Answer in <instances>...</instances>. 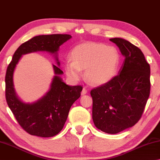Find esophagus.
I'll return each instance as SVG.
<instances>
[{
	"label": "esophagus",
	"mask_w": 160,
	"mask_h": 160,
	"mask_svg": "<svg viewBox=\"0 0 160 160\" xmlns=\"http://www.w3.org/2000/svg\"><path fill=\"white\" fill-rule=\"evenodd\" d=\"M88 93V90L86 88H83V90L82 91V95H86Z\"/></svg>",
	"instance_id": "34e87169"
}]
</instances>
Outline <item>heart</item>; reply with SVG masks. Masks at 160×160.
<instances>
[{
	"label": "heart",
	"mask_w": 160,
	"mask_h": 160,
	"mask_svg": "<svg viewBox=\"0 0 160 160\" xmlns=\"http://www.w3.org/2000/svg\"><path fill=\"white\" fill-rule=\"evenodd\" d=\"M73 61H67L64 65L66 74L76 82L82 77V69L93 84L101 85L109 82L119 64V54L114 47L97 43H84L72 50Z\"/></svg>",
	"instance_id": "obj_1"
}]
</instances>
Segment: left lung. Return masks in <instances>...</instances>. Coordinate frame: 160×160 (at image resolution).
I'll return each instance as SVG.
<instances>
[{
	"label": "left lung",
	"instance_id": "left-lung-1",
	"mask_svg": "<svg viewBox=\"0 0 160 160\" xmlns=\"http://www.w3.org/2000/svg\"><path fill=\"white\" fill-rule=\"evenodd\" d=\"M124 60L119 74L91 90L96 128L115 134L132 127L143 112L150 91V67L141 49L122 38H110Z\"/></svg>",
	"mask_w": 160,
	"mask_h": 160
}]
</instances>
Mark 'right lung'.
Masks as SVG:
<instances>
[{
  "label": "right lung",
  "instance_id": "add662e5",
  "mask_svg": "<svg viewBox=\"0 0 160 160\" xmlns=\"http://www.w3.org/2000/svg\"><path fill=\"white\" fill-rule=\"evenodd\" d=\"M72 38L69 34L36 36L22 43L13 55L5 74V98L19 124L28 133L43 138L57 135L63 128L70 108L79 98L83 88L67 85L60 77L59 48ZM41 51L53 55L58 66L53 65L55 75L49 91L37 102L24 103L16 96L13 88V74L23 54Z\"/></svg>",
  "mask_w": 160,
  "mask_h": 160
}]
</instances>
